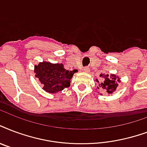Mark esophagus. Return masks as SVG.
Here are the masks:
<instances>
[{"mask_svg":"<svg viewBox=\"0 0 147 147\" xmlns=\"http://www.w3.org/2000/svg\"><path fill=\"white\" fill-rule=\"evenodd\" d=\"M89 70H90V69H88V67H85V68H84V71H85V72H88Z\"/></svg>","mask_w":147,"mask_h":147,"instance_id":"34e87169","label":"esophagus"}]
</instances>
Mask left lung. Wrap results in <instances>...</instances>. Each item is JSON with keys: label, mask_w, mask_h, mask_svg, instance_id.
<instances>
[{"label": "left lung", "mask_w": 147, "mask_h": 147, "mask_svg": "<svg viewBox=\"0 0 147 147\" xmlns=\"http://www.w3.org/2000/svg\"><path fill=\"white\" fill-rule=\"evenodd\" d=\"M100 77L103 78V81L99 82L98 79H96V81L98 83V86H97L98 89H103L108 95H112L114 92L116 91L118 87L119 82H120V78L118 76H116L114 74L105 75V74H100ZM102 95V93H100Z\"/></svg>", "instance_id": "left-lung-1"}]
</instances>
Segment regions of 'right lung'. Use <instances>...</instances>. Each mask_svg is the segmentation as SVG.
<instances>
[{"label": "right lung", "mask_w": 147, "mask_h": 147, "mask_svg": "<svg viewBox=\"0 0 147 147\" xmlns=\"http://www.w3.org/2000/svg\"><path fill=\"white\" fill-rule=\"evenodd\" d=\"M34 71L42 85V89L54 94L69 87L71 78L78 70L69 71L64 68L63 64L42 61L34 65Z\"/></svg>", "instance_id": "1"}]
</instances>
